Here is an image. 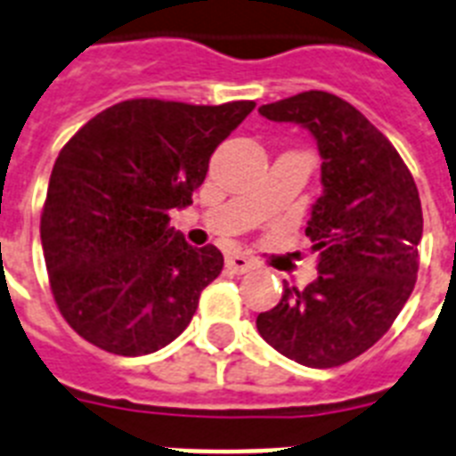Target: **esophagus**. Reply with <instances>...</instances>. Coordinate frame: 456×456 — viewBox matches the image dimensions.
<instances>
[{"mask_svg":"<svg viewBox=\"0 0 456 456\" xmlns=\"http://www.w3.org/2000/svg\"><path fill=\"white\" fill-rule=\"evenodd\" d=\"M227 269L234 273H246V272H250V269H255V262L248 260L246 255H229Z\"/></svg>","mask_w":456,"mask_h":456,"instance_id":"esophagus-1","label":"esophagus"}]
</instances>
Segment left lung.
<instances>
[{"label": "left lung", "instance_id": "8db88e82", "mask_svg": "<svg viewBox=\"0 0 456 456\" xmlns=\"http://www.w3.org/2000/svg\"><path fill=\"white\" fill-rule=\"evenodd\" d=\"M269 121L305 126L321 151L323 194L306 236L318 276L257 316L266 344L306 368H337L391 328L417 281L424 217L412 173L356 107L325 91L262 105Z\"/></svg>", "mask_w": 456, "mask_h": 456}]
</instances>
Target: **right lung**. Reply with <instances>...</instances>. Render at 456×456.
<instances>
[{
  "label": "right lung",
  "mask_w": 456,
  "mask_h": 456,
  "mask_svg": "<svg viewBox=\"0 0 456 456\" xmlns=\"http://www.w3.org/2000/svg\"><path fill=\"white\" fill-rule=\"evenodd\" d=\"M253 110V100H124L62 147L39 232L55 305L77 335L144 356L190 325L224 257L190 246L168 210L190 206L210 154Z\"/></svg>",
  "instance_id": "obj_1"
}]
</instances>
